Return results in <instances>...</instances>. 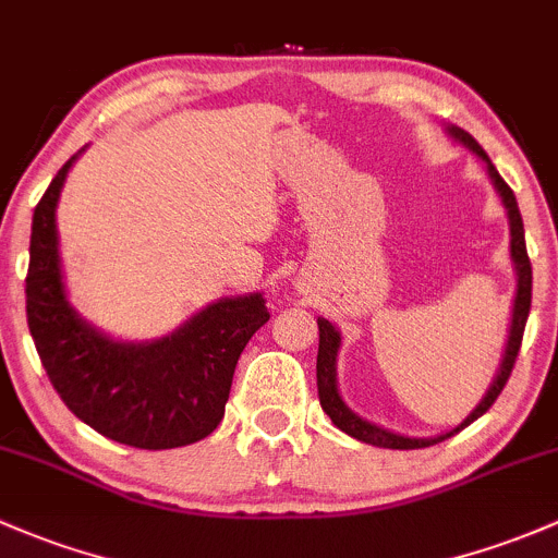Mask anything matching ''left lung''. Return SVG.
Instances as JSON below:
<instances>
[{"label": "left lung", "instance_id": "left-lung-1", "mask_svg": "<svg viewBox=\"0 0 558 558\" xmlns=\"http://www.w3.org/2000/svg\"><path fill=\"white\" fill-rule=\"evenodd\" d=\"M449 136L457 138L460 144H465L468 149L476 151L481 160L486 162V171H489L492 184H495L497 195L502 197V205L508 210V225H511V259L515 267V299H513V318H511V331H508V344H506V355H502L500 368H497V377L492 379L489 390L486 396L481 398L478 407L468 414L465 420L460 422L457 427H451L449 433H441L436 438H409L401 436V433H390L385 427L374 425V422H366L363 417H357L353 409L342 401L339 396V387H337V353H339V344H342V337L339 331L328 324L326 318H318V331H320V344H318V396H320V407L324 412L331 417L333 425L339 430H344L348 436L357 438L363 444H372V447H383V449H425L433 447V444H441L447 438L460 433L462 427L471 425L473 420H478L492 403L497 401V396L502 392L506 387L508 377L513 372V363L515 355H519L521 348V337H524V326L526 318H530V304H532V264L530 256H526V243H524V221H521L519 214V203H515V195L511 186L502 181V175L497 173V168L492 166V160L486 157V151L481 149L478 141L471 136V133L460 131V128H449Z\"/></svg>", "mask_w": 558, "mask_h": 558}]
</instances>
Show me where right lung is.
I'll list each match as a JSON object with an SVG mask.
<instances>
[{
    "label": "right lung",
    "instance_id": "obj_1",
    "mask_svg": "<svg viewBox=\"0 0 558 558\" xmlns=\"http://www.w3.org/2000/svg\"><path fill=\"white\" fill-rule=\"evenodd\" d=\"M66 166L34 208L26 318L52 387L69 412L117 444L175 449L210 436L225 417L232 374L269 320L262 294L227 296L151 342H120L69 304L58 256L56 205Z\"/></svg>",
    "mask_w": 558,
    "mask_h": 558
}]
</instances>
